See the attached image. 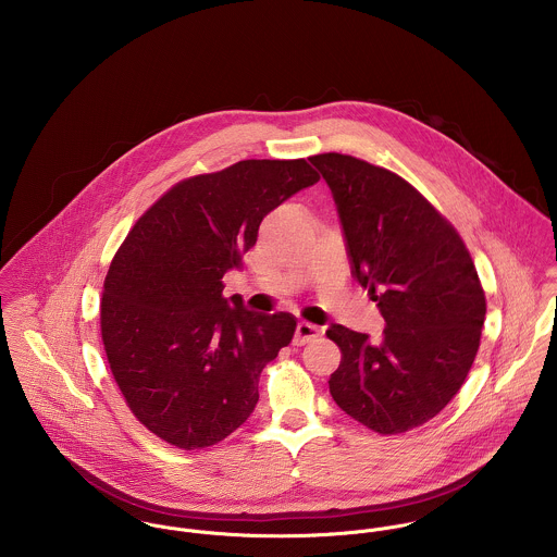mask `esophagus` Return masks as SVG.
<instances>
[{
	"mask_svg": "<svg viewBox=\"0 0 557 557\" xmlns=\"http://www.w3.org/2000/svg\"><path fill=\"white\" fill-rule=\"evenodd\" d=\"M318 336V325H313V323H307V321H300V323L296 325V336H294V343H296V345H307V343L315 341Z\"/></svg>",
	"mask_w": 557,
	"mask_h": 557,
	"instance_id": "obj_1",
	"label": "esophagus"
}]
</instances>
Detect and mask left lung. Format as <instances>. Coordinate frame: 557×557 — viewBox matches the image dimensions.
<instances>
[{"instance_id": "left-lung-1", "label": "left lung", "mask_w": 557, "mask_h": 557, "mask_svg": "<svg viewBox=\"0 0 557 557\" xmlns=\"http://www.w3.org/2000/svg\"><path fill=\"white\" fill-rule=\"evenodd\" d=\"M332 190L351 274L386 319L382 341L332 323L343 360L334 403L397 435L429 422L463 386L480 345L484 292L450 223L397 173L345 154L311 157Z\"/></svg>"}]
</instances>
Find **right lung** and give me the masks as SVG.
Returning <instances> with one entry per match:
<instances>
[{"label":"right lung","mask_w":557,"mask_h":557,"mask_svg":"<svg viewBox=\"0 0 557 557\" xmlns=\"http://www.w3.org/2000/svg\"><path fill=\"white\" fill-rule=\"evenodd\" d=\"M319 182L305 159L239 160L175 184L135 223L102 292L107 360L133 413L171 446L219 444L252 413L263 367L296 332L289 313L223 298L274 208Z\"/></svg>","instance_id":"obj_1"}]
</instances>
